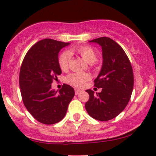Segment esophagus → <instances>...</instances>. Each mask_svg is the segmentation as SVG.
Returning <instances> with one entry per match:
<instances>
[{
	"label": "esophagus",
	"mask_w": 156,
	"mask_h": 156,
	"mask_svg": "<svg viewBox=\"0 0 156 156\" xmlns=\"http://www.w3.org/2000/svg\"><path fill=\"white\" fill-rule=\"evenodd\" d=\"M80 92H81V90H79V89H75V93H76V95L79 94Z\"/></svg>",
	"instance_id": "obj_1"
}]
</instances>
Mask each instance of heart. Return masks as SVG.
<instances>
[{
    "mask_svg": "<svg viewBox=\"0 0 156 156\" xmlns=\"http://www.w3.org/2000/svg\"><path fill=\"white\" fill-rule=\"evenodd\" d=\"M76 51L81 55L85 61L89 63H93L96 60V52L92 47L88 46V45H83V46L77 48ZM70 58H71L70 52L64 51L61 54L58 58V63L61 70H66L68 69L69 67ZM90 75L86 73H75L68 76L67 81L73 86L82 87L86 81L90 79Z\"/></svg>",
    "mask_w": 156,
    "mask_h": 156,
    "instance_id": "1",
    "label": "heart"
}]
</instances>
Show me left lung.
I'll return each mask as SVG.
<instances>
[{
	"instance_id": "obj_1",
	"label": "left lung",
	"mask_w": 156,
	"mask_h": 156,
	"mask_svg": "<svg viewBox=\"0 0 156 156\" xmlns=\"http://www.w3.org/2000/svg\"><path fill=\"white\" fill-rule=\"evenodd\" d=\"M102 48L103 66L94 80V86L102 88L101 93L87 90L89 100L86 109L89 115L100 121L115 118L125 109L133 88L131 64L125 51L115 41L101 37L89 41Z\"/></svg>"
}]
</instances>
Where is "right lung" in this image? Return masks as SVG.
Instances as JSON below:
<instances>
[{
	"mask_svg": "<svg viewBox=\"0 0 156 156\" xmlns=\"http://www.w3.org/2000/svg\"><path fill=\"white\" fill-rule=\"evenodd\" d=\"M70 43L46 38L34 44L23 61L19 86L24 105L35 119L51 125L65 117L68 105L74 97V89L63 84L59 91L51 83L61 74L58 53Z\"/></svg>",
	"mask_w": 156,
	"mask_h": 156,
	"instance_id": "right-lung-1",
	"label": "right lung"
}]
</instances>
